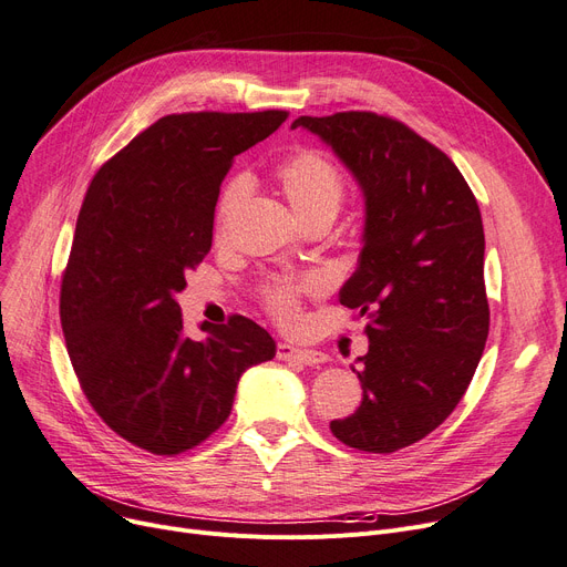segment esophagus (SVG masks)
<instances>
[{"label": "esophagus", "mask_w": 567, "mask_h": 567, "mask_svg": "<svg viewBox=\"0 0 567 567\" xmlns=\"http://www.w3.org/2000/svg\"><path fill=\"white\" fill-rule=\"evenodd\" d=\"M277 358L290 360V362H302V365H321V362H326V353L313 351V349H298L292 344H279Z\"/></svg>", "instance_id": "1"}]
</instances>
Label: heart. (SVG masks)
I'll list each match as a JSON object with an SVG mask.
<instances>
[{
  "mask_svg": "<svg viewBox=\"0 0 567 567\" xmlns=\"http://www.w3.org/2000/svg\"><path fill=\"white\" fill-rule=\"evenodd\" d=\"M277 184L290 207L309 223L313 218H334L344 199V176L328 155L313 148H302L290 153L275 172ZM248 195V181L244 176L233 178L223 188L216 209V237H223L233 216L244 205ZM323 288L321 279L305 275L298 279H275L262 286V302L267 311L281 323H292L298 319L300 298L307 292H319Z\"/></svg>",
  "mask_w": 567,
  "mask_h": 567,
  "instance_id": "obj_1",
  "label": "heart"
}]
</instances>
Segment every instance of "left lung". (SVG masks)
<instances>
[{"instance_id": "obj_1", "label": "left lung", "mask_w": 567, "mask_h": 567, "mask_svg": "<svg viewBox=\"0 0 567 567\" xmlns=\"http://www.w3.org/2000/svg\"><path fill=\"white\" fill-rule=\"evenodd\" d=\"M365 197L358 267L339 302L365 319L370 349L351 368L358 410L332 435L370 454L423 440L456 410L488 337L484 225L458 167L414 130L370 111L300 116Z\"/></svg>"}]
</instances>
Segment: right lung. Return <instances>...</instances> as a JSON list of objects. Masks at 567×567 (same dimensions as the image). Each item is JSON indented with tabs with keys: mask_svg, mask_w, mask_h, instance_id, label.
Wrapping results in <instances>:
<instances>
[{
	"mask_svg": "<svg viewBox=\"0 0 567 567\" xmlns=\"http://www.w3.org/2000/svg\"><path fill=\"white\" fill-rule=\"evenodd\" d=\"M286 111L174 113L100 167L62 275L60 321L81 389L134 446L176 456L230 416L239 377L271 360L246 316L186 334L176 296L212 251L214 212L235 157Z\"/></svg>",
	"mask_w": 567,
	"mask_h": 567,
	"instance_id": "right-lung-1",
	"label": "right lung"
}]
</instances>
